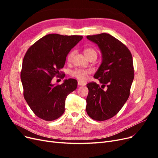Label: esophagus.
<instances>
[{"instance_id":"obj_1","label":"esophagus","mask_w":158,"mask_h":158,"mask_svg":"<svg viewBox=\"0 0 158 158\" xmlns=\"http://www.w3.org/2000/svg\"><path fill=\"white\" fill-rule=\"evenodd\" d=\"M78 85H85V83L80 82V81H78Z\"/></svg>"}]
</instances>
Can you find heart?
Wrapping results in <instances>:
<instances>
[{
	"label": "heart",
	"instance_id": "b5f03b06",
	"mask_svg": "<svg viewBox=\"0 0 158 158\" xmlns=\"http://www.w3.org/2000/svg\"><path fill=\"white\" fill-rule=\"evenodd\" d=\"M84 52L85 55L87 56L88 59L89 58L90 56H95L97 57L96 51L92 48H89V47H88V48H85L84 50ZM74 55V51H72L69 52L67 56V60L69 62H70L72 59H73ZM89 74H90V71L89 70H85V69H77L70 72L71 76H73V78L78 80L79 81H80V82L81 81L83 82V81L86 80L87 76Z\"/></svg>",
	"mask_w": 158,
	"mask_h": 158
}]
</instances>
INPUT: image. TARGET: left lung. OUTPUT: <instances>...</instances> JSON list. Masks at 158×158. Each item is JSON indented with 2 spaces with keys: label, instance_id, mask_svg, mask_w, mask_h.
Here are the masks:
<instances>
[{
  "label": "left lung",
  "instance_id": "8db88e82",
  "mask_svg": "<svg viewBox=\"0 0 158 158\" xmlns=\"http://www.w3.org/2000/svg\"><path fill=\"white\" fill-rule=\"evenodd\" d=\"M86 37L98 45L102 55L94 78L108 88L103 90L95 82L88 83L85 109L94 120L106 121L118 113L130 95L135 76L132 56L126 45L108 33Z\"/></svg>",
  "mask_w": 158,
  "mask_h": 158
}]
</instances>
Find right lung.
I'll use <instances>...</instances> for the list:
<instances>
[{"mask_svg":"<svg viewBox=\"0 0 158 158\" xmlns=\"http://www.w3.org/2000/svg\"><path fill=\"white\" fill-rule=\"evenodd\" d=\"M82 38L48 34L32 45L23 57L20 74L23 97L32 111L43 120L59 118L64 112L66 97L77 88L74 79L65 80L60 85L52 84L51 80L60 74L66 56Z\"/></svg>","mask_w":158,"mask_h":158,"instance_id":"obj_1","label":"right lung"}]
</instances>
